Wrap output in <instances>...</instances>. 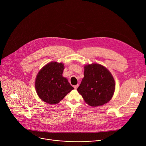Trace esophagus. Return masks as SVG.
Here are the masks:
<instances>
[{
  "mask_svg": "<svg viewBox=\"0 0 146 146\" xmlns=\"http://www.w3.org/2000/svg\"><path fill=\"white\" fill-rule=\"evenodd\" d=\"M73 87H74V89H76H76L78 88V85H75V86H74Z\"/></svg>",
  "mask_w": 146,
  "mask_h": 146,
  "instance_id": "34e87169",
  "label": "esophagus"
}]
</instances>
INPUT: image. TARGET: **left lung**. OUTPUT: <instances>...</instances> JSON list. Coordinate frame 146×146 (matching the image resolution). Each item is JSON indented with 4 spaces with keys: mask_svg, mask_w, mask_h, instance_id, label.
<instances>
[{
    "mask_svg": "<svg viewBox=\"0 0 146 146\" xmlns=\"http://www.w3.org/2000/svg\"><path fill=\"white\" fill-rule=\"evenodd\" d=\"M84 77L77 91L88 105L102 106L112 98L115 81L111 73L100 64H92L84 66Z\"/></svg>",
    "mask_w": 146,
    "mask_h": 146,
    "instance_id": "left-lung-1",
    "label": "left lung"
}]
</instances>
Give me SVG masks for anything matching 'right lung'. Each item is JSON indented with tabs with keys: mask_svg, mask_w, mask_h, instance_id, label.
<instances>
[{
	"mask_svg": "<svg viewBox=\"0 0 146 146\" xmlns=\"http://www.w3.org/2000/svg\"><path fill=\"white\" fill-rule=\"evenodd\" d=\"M64 68L62 63L51 62L38 72L35 88L38 97L44 102L51 105L58 103L74 89L62 75Z\"/></svg>",
	"mask_w": 146,
	"mask_h": 146,
	"instance_id": "obj_1",
	"label": "right lung"
}]
</instances>
